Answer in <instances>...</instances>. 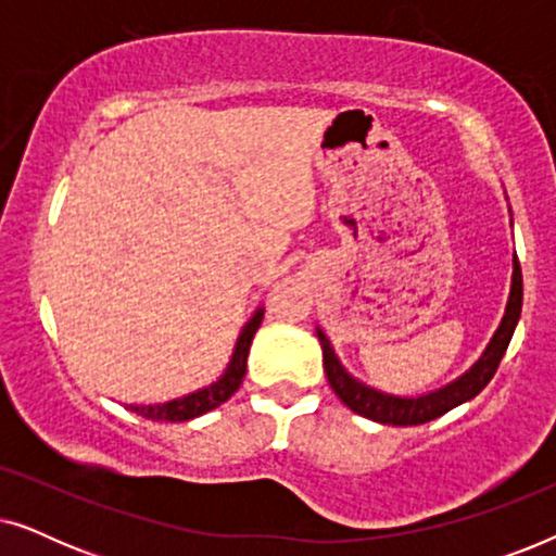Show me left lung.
Returning a JSON list of instances; mask_svg holds the SVG:
<instances>
[{"mask_svg": "<svg viewBox=\"0 0 556 556\" xmlns=\"http://www.w3.org/2000/svg\"><path fill=\"white\" fill-rule=\"evenodd\" d=\"M521 299H523V283H521V265L519 257H514V276H511V293H508L504 321L493 333L491 344L485 346L481 359L470 367L466 375H460L455 382L440 387V390L430 394H420V397H397V394H384L375 390V387L362 384L349 371L341 367L339 356L333 354L331 341L326 339L321 329H316L318 341L324 349V369L326 379H329L331 390L339 394L349 409L356 415L369 417V420L382 425H397V428H407V425H422L435 420V417L445 415L447 409L463 405V402L473 400L485 384L496 375L501 359H504L508 341L514 337L516 324L521 316Z\"/></svg>", "mask_w": 556, "mask_h": 556, "instance_id": "1", "label": "left lung"}]
</instances>
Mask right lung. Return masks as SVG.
<instances>
[{
  "label": "right lung",
  "instance_id": "1",
  "mask_svg": "<svg viewBox=\"0 0 556 556\" xmlns=\"http://www.w3.org/2000/svg\"><path fill=\"white\" fill-rule=\"evenodd\" d=\"M261 321H263V308H257L253 318L242 326L238 344H235L232 359H230V364H227L225 375L219 377L217 382L204 387V390L185 394V397H179V400L164 402V405H126V409L147 417V420L185 422V420H192V417H200L204 413H210V409L219 407L223 402L230 400L232 394L238 392V387L242 384V377H245V369H248L250 344H253L255 331L261 329Z\"/></svg>",
  "mask_w": 556,
  "mask_h": 556
}]
</instances>
